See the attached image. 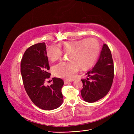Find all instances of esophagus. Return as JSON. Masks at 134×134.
I'll list each match as a JSON object with an SVG mask.
<instances>
[{"label":"esophagus","mask_w":134,"mask_h":134,"mask_svg":"<svg viewBox=\"0 0 134 134\" xmlns=\"http://www.w3.org/2000/svg\"><path fill=\"white\" fill-rule=\"evenodd\" d=\"M70 81H67V80H64V85H67V84H68L69 83H70Z\"/></svg>","instance_id":"esophagus-1"}]
</instances>
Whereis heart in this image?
<instances>
[{"label": "heart", "mask_w": 134, "mask_h": 134, "mask_svg": "<svg viewBox=\"0 0 134 134\" xmlns=\"http://www.w3.org/2000/svg\"><path fill=\"white\" fill-rule=\"evenodd\" d=\"M61 49L65 53H69L68 58L70 61L61 62L53 68L55 75L59 78L71 80L74 74L79 70L91 67L98 58L100 49L98 41L93 38L64 42L61 45ZM47 55L51 62L60 59L63 52L56 45L48 48Z\"/></svg>", "instance_id": "b5f03b06"}]
</instances>
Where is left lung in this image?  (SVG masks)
<instances>
[{"label": "left lung", "instance_id": "1", "mask_svg": "<svg viewBox=\"0 0 134 134\" xmlns=\"http://www.w3.org/2000/svg\"><path fill=\"white\" fill-rule=\"evenodd\" d=\"M86 75L89 78L82 79L83 88L81 91L84 101L94 102L109 92L114 77V66L110 50L107 44L103 45L97 62Z\"/></svg>", "mask_w": 134, "mask_h": 134}]
</instances>
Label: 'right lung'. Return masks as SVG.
Instances as JSON below:
<instances>
[{
  "mask_svg": "<svg viewBox=\"0 0 134 134\" xmlns=\"http://www.w3.org/2000/svg\"><path fill=\"white\" fill-rule=\"evenodd\" d=\"M47 48L45 42L32 45L25 51L21 63V73L25 89L33 104L40 109L53 110L63 101L62 87L64 82L60 78H52L50 86H45L50 77Z\"/></svg>",
  "mask_w": 134,
  "mask_h": 134,
  "instance_id": "right-lung-1",
  "label": "right lung"
}]
</instances>
